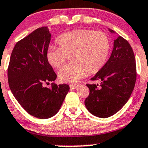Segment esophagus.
I'll list each match as a JSON object with an SVG mask.
<instances>
[{"label":"esophagus","instance_id":"34e87169","mask_svg":"<svg viewBox=\"0 0 148 148\" xmlns=\"http://www.w3.org/2000/svg\"><path fill=\"white\" fill-rule=\"evenodd\" d=\"M69 86H70V88H71V89H77V87H78L79 85H77V84H70Z\"/></svg>","mask_w":148,"mask_h":148}]
</instances>
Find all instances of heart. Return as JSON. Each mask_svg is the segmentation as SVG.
Wrapping results in <instances>:
<instances>
[{"label":"heart","mask_w":148,"mask_h":148,"mask_svg":"<svg viewBox=\"0 0 148 148\" xmlns=\"http://www.w3.org/2000/svg\"><path fill=\"white\" fill-rule=\"evenodd\" d=\"M59 47L50 45L46 52L48 63L59 69L70 56V62L59 71L61 82L76 83L89 74L100 71L107 62L111 43L102 31L77 29L64 33L56 40Z\"/></svg>","instance_id":"1"}]
</instances>
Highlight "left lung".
Listing matches in <instances>:
<instances>
[{
  "label": "left lung",
  "instance_id": "8db88e82",
  "mask_svg": "<svg viewBox=\"0 0 148 148\" xmlns=\"http://www.w3.org/2000/svg\"><path fill=\"white\" fill-rule=\"evenodd\" d=\"M111 33H115L109 29ZM135 54L128 41L119 36L114 41L110 59L92 81L98 84H86L89 95L84 104L88 111L96 117L107 118L117 113L126 104L136 82Z\"/></svg>",
  "mask_w": 148,
  "mask_h": 148
}]
</instances>
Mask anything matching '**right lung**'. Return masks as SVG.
Listing matches in <instances>:
<instances>
[{
  "label": "right lung",
  "instance_id": "add662e5",
  "mask_svg": "<svg viewBox=\"0 0 148 148\" xmlns=\"http://www.w3.org/2000/svg\"><path fill=\"white\" fill-rule=\"evenodd\" d=\"M50 41L47 27L36 29L16 43L8 68V84L14 97L28 114L42 120L59 112L69 90L66 84H54L51 89L44 86L57 77L46 59Z\"/></svg>",
  "mask_w": 148,
  "mask_h": 148
}]
</instances>
